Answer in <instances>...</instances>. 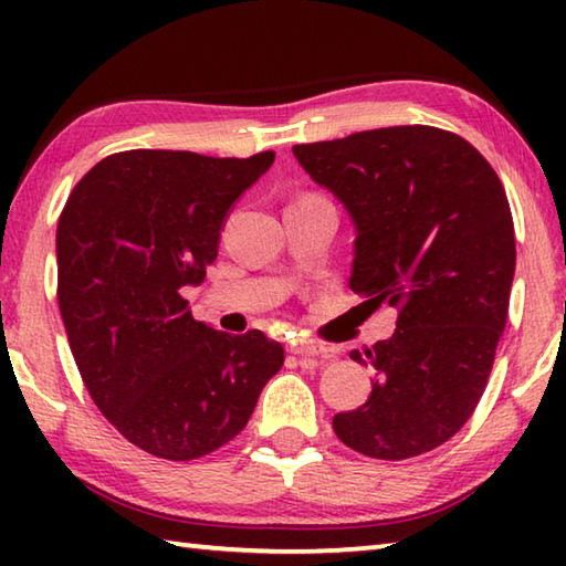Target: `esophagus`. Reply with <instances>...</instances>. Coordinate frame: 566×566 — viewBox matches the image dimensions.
I'll return each instance as SVG.
<instances>
[{"mask_svg": "<svg viewBox=\"0 0 566 566\" xmlns=\"http://www.w3.org/2000/svg\"><path fill=\"white\" fill-rule=\"evenodd\" d=\"M290 352L296 354V357H302V359H327L329 349L324 347V344H317V342H302V344H294Z\"/></svg>", "mask_w": 566, "mask_h": 566, "instance_id": "obj_1", "label": "esophagus"}]
</instances>
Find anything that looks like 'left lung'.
Listing matches in <instances>:
<instances>
[{
  "instance_id": "1",
  "label": "left lung",
  "mask_w": 566,
  "mask_h": 566,
  "mask_svg": "<svg viewBox=\"0 0 566 566\" xmlns=\"http://www.w3.org/2000/svg\"><path fill=\"white\" fill-rule=\"evenodd\" d=\"M292 151L352 217V292L399 312L389 339L349 354L377 377L334 432L375 459L432 452L472 417L506 324L516 247L502 181L467 139L424 124Z\"/></svg>"
}]
</instances>
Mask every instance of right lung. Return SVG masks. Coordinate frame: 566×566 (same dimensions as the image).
Segmentation results:
<instances>
[{
  "instance_id": "right-lung-1",
  "label": "right lung",
  "mask_w": 566,
  "mask_h": 566,
  "mask_svg": "<svg viewBox=\"0 0 566 566\" xmlns=\"http://www.w3.org/2000/svg\"><path fill=\"white\" fill-rule=\"evenodd\" d=\"M272 161L119 151L62 209L56 300L76 369L114 429L149 454L189 462L227 444L282 369L280 342L212 329L181 296L205 282L229 209Z\"/></svg>"
}]
</instances>
